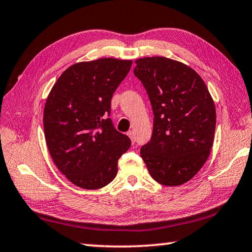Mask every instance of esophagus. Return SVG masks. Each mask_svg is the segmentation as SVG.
Here are the masks:
<instances>
[{
	"label": "esophagus",
	"mask_w": 252,
	"mask_h": 252,
	"mask_svg": "<svg viewBox=\"0 0 252 252\" xmlns=\"http://www.w3.org/2000/svg\"><path fill=\"white\" fill-rule=\"evenodd\" d=\"M127 136H129V138L131 139V141H132V143H134V141H135V135H134V131H132V130H130V131H127Z\"/></svg>",
	"instance_id": "1"
}]
</instances>
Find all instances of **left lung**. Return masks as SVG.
<instances>
[{"instance_id":"8db88e82","label":"left lung","mask_w":252,"mask_h":252,"mask_svg":"<svg viewBox=\"0 0 252 252\" xmlns=\"http://www.w3.org/2000/svg\"><path fill=\"white\" fill-rule=\"evenodd\" d=\"M134 75L150 99L155 120L140 155L160 185L191 180L208 160L216 130V106L192 67L164 57L135 60Z\"/></svg>"}]
</instances>
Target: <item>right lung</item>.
<instances>
[{
	"label": "right lung",
	"mask_w": 252,
	"mask_h": 252,
	"mask_svg": "<svg viewBox=\"0 0 252 252\" xmlns=\"http://www.w3.org/2000/svg\"><path fill=\"white\" fill-rule=\"evenodd\" d=\"M131 60L79 62L60 75L45 102L43 126L50 156L76 187L101 189L113 180L129 136L113 127L111 99L131 69Z\"/></svg>",
	"instance_id": "obj_1"
}]
</instances>
